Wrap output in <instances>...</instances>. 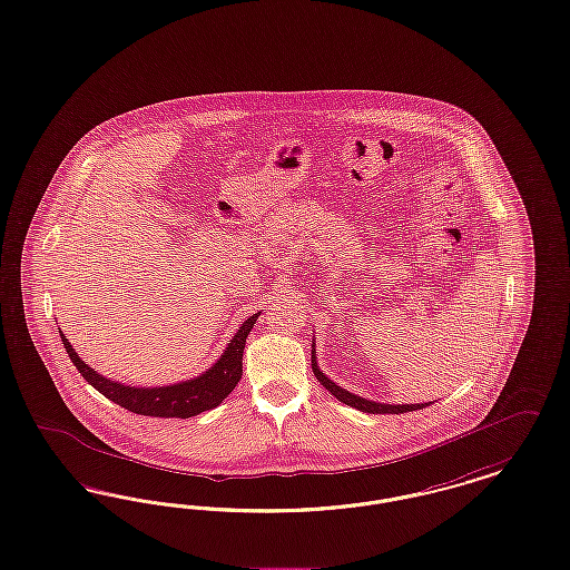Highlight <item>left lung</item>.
<instances>
[{"instance_id":"1","label":"left lung","mask_w":570,"mask_h":570,"mask_svg":"<svg viewBox=\"0 0 570 570\" xmlns=\"http://www.w3.org/2000/svg\"><path fill=\"white\" fill-rule=\"evenodd\" d=\"M312 370H314V376L325 386L326 391H331L342 404L356 407L361 412H370V414H402V412H412V410H423V407L432 404V402H428V404H379V402H370L365 397H358V395H354L351 391L337 386L333 380L326 379L325 374L321 372L318 363H316L314 351H312Z\"/></svg>"}]
</instances>
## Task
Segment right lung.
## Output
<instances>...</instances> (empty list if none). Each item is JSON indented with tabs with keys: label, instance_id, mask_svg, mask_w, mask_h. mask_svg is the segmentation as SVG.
<instances>
[{
	"label": "right lung",
	"instance_id": "1",
	"mask_svg": "<svg viewBox=\"0 0 570 570\" xmlns=\"http://www.w3.org/2000/svg\"><path fill=\"white\" fill-rule=\"evenodd\" d=\"M261 316L254 314L239 326L226 351L217 358L216 365H212L205 374L196 379L184 380L177 384L168 386H128L115 380L105 379L98 372H94L87 363H82L81 356L75 353L72 344L66 340V335L59 331L63 348L70 356V361L77 365L81 372L82 379L87 380L96 391H100L107 400L119 404L130 412L142 414V416H163V419H188L196 416L205 410L219 406L228 393L237 386L244 374V348L245 337L256 325V318Z\"/></svg>",
	"mask_w": 570,
	"mask_h": 570
}]
</instances>
